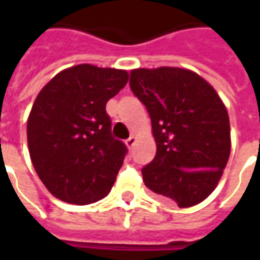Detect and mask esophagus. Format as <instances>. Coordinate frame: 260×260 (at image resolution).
I'll return each instance as SVG.
<instances>
[{"label":"esophagus","mask_w":260,"mask_h":260,"mask_svg":"<svg viewBox=\"0 0 260 260\" xmlns=\"http://www.w3.org/2000/svg\"><path fill=\"white\" fill-rule=\"evenodd\" d=\"M126 146H128V149H132V147L135 146V143H136V138L135 136H129L128 139H126Z\"/></svg>","instance_id":"34e87169"}]
</instances>
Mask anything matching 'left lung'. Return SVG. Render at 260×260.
Returning a JSON list of instances; mask_svg holds the SVG:
<instances>
[{
  "mask_svg": "<svg viewBox=\"0 0 260 260\" xmlns=\"http://www.w3.org/2000/svg\"><path fill=\"white\" fill-rule=\"evenodd\" d=\"M129 86L150 115L157 145L154 158L142 169L145 185L180 207L205 201L231 150L221 99L203 78L182 68L134 69Z\"/></svg>",
  "mask_w": 260,
  "mask_h": 260,
  "instance_id": "obj_1",
  "label": "left lung"
}]
</instances>
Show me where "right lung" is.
Here are the masks:
<instances>
[{"label": "right lung", "instance_id": "obj_1", "mask_svg": "<svg viewBox=\"0 0 260 260\" xmlns=\"http://www.w3.org/2000/svg\"><path fill=\"white\" fill-rule=\"evenodd\" d=\"M126 82V71L80 64L36 97L27 146L39 178L59 201L89 205L111 191L128 149L111 134L106 104Z\"/></svg>", "mask_w": 260, "mask_h": 260}]
</instances>
